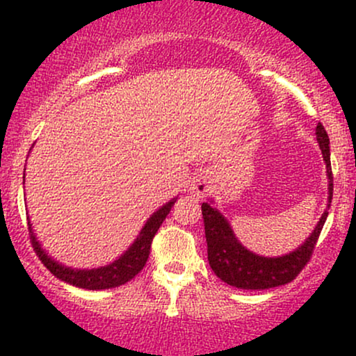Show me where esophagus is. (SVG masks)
<instances>
[{"mask_svg": "<svg viewBox=\"0 0 356 356\" xmlns=\"http://www.w3.org/2000/svg\"><path fill=\"white\" fill-rule=\"evenodd\" d=\"M207 191H209V186H207L206 181H201V179H199V181L194 184V187H192V192H194V194H197V195L206 194Z\"/></svg>", "mask_w": 356, "mask_h": 356, "instance_id": "1", "label": "esophagus"}]
</instances>
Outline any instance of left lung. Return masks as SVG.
<instances>
[{"label": "left lung", "instance_id": "left-lung-1", "mask_svg": "<svg viewBox=\"0 0 356 356\" xmlns=\"http://www.w3.org/2000/svg\"><path fill=\"white\" fill-rule=\"evenodd\" d=\"M316 140L326 162V172L330 179L328 202L332 204L333 172L330 162V138L321 124L316 125ZM202 218L207 241V259L214 275L224 283L239 289H269L291 283L303 271V268L312 259L314 246L328 218V211L323 212L320 222L303 246L281 257H263L249 252L234 238L227 220L207 202L202 204Z\"/></svg>", "mask_w": 356, "mask_h": 356}]
</instances>
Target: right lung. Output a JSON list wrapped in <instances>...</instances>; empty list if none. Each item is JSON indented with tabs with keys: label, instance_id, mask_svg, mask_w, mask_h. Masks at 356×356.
Masks as SVG:
<instances>
[{
	"label": "right lung",
	"instance_id": "add662e5",
	"mask_svg": "<svg viewBox=\"0 0 356 356\" xmlns=\"http://www.w3.org/2000/svg\"><path fill=\"white\" fill-rule=\"evenodd\" d=\"M172 206L174 201H170L169 204H165L164 207H161L157 212H154L152 218L147 220L144 229L138 234L136 243L129 248V251H125V254L122 256L120 259L108 264V266L99 269H72L61 266V264L55 263V261L44 254L43 249L40 248L38 241L35 239L33 231H31V224L28 222L31 246H33L36 256L40 257V261L47 266L48 271H50L51 275H55L58 280L65 281V283H70L73 286H79V288L85 289L117 288V286L125 284L127 281L136 277L138 273L144 269L147 259H149L150 244H152L155 232H157L159 227L162 226V222L165 220L167 214L172 209Z\"/></svg>",
	"mask_w": 356,
	"mask_h": 356
}]
</instances>
